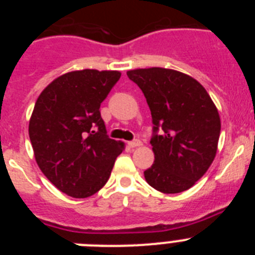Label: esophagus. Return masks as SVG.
Wrapping results in <instances>:
<instances>
[{"label":"esophagus","instance_id":"obj_1","mask_svg":"<svg viewBox=\"0 0 255 255\" xmlns=\"http://www.w3.org/2000/svg\"><path fill=\"white\" fill-rule=\"evenodd\" d=\"M141 145V141L140 140H132L129 141V147L130 148H138Z\"/></svg>","mask_w":255,"mask_h":255}]
</instances>
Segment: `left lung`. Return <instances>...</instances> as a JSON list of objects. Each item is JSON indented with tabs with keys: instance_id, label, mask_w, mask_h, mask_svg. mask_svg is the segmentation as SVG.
<instances>
[{
	"instance_id": "left-lung-1",
	"label": "left lung",
	"mask_w": 255,
	"mask_h": 255,
	"mask_svg": "<svg viewBox=\"0 0 255 255\" xmlns=\"http://www.w3.org/2000/svg\"><path fill=\"white\" fill-rule=\"evenodd\" d=\"M149 106L154 163L144 171L152 188L176 194L203 176L217 153L221 120L217 107L194 78L172 69L128 71ZM159 129L161 134H157Z\"/></svg>"
}]
</instances>
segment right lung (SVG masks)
Wrapping results in <instances>:
<instances>
[{
	"mask_svg": "<svg viewBox=\"0 0 255 255\" xmlns=\"http://www.w3.org/2000/svg\"><path fill=\"white\" fill-rule=\"evenodd\" d=\"M114 70H76L39 94L29 121L38 167L62 193L88 198L105 186L124 143L110 139L101 103L119 82Z\"/></svg>",
	"mask_w": 255,
	"mask_h": 255,
	"instance_id": "add662e5",
	"label": "right lung"
}]
</instances>
